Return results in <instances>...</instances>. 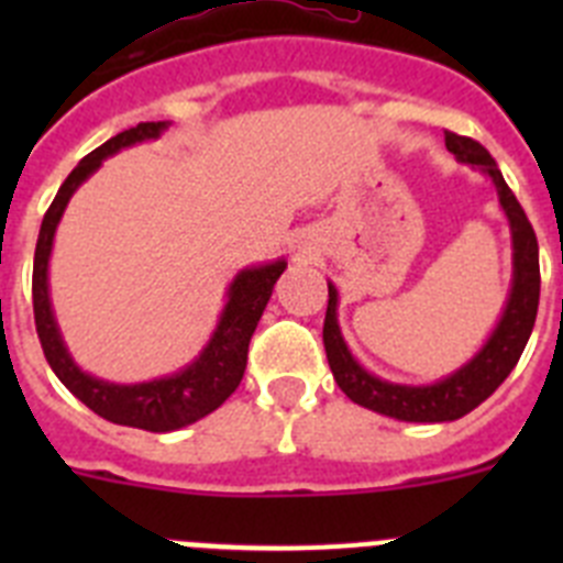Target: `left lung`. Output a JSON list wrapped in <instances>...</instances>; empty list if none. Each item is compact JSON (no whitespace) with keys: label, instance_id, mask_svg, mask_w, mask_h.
I'll return each instance as SVG.
<instances>
[{"label":"left lung","instance_id":"1","mask_svg":"<svg viewBox=\"0 0 563 563\" xmlns=\"http://www.w3.org/2000/svg\"><path fill=\"white\" fill-rule=\"evenodd\" d=\"M445 148L460 163L479 168L482 174L490 177L496 194H499L501 211L510 222V239H514V282H510L501 318L496 321L487 341L482 343V350L471 361L462 363L460 369L437 383L409 386V383L383 380L369 369H363L343 341L341 327H338V290L332 282H327L330 301H327L324 318V350L332 377L352 402L402 422H451L474 411L514 372L527 341H530L536 312H539V242H536L533 225L527 222V213L521 211L519 200L507 188L499 166L482 143L445 132Z\"/></svg>","mask_w":563,"mask_h":563}]
</instances>
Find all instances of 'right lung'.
Wrapping results in <instances>:
<instances>
[{
	"instance_id": "obj_1",
	"label": "right lung",
	"mask_w": 563,
	"mask_h": 563,
	"mask_svg": "<svg viewBox=\"0 0 563 563\" xmlns=\"http://www.w3.org/2000/svg\"><path fill=\"white\" fill-rule=\"evenodd\" d=\"M168 126H172L168 121L137 123V126L109 137L96 152H89L69 172L53 206L44 213L36 256H33V316H36V332L49 369L56 372L58 380L98 417L118 422V426L154 431V434H166V431H177L202 420L236 391L247 366V343H251L258 318L271 301L273 285L287 267L285 258H276L267 265H251L239 271L228 285V301L220 312L217 330L211 332L200 355L174 375L143 383H109L84 372L73 361L62 330H58L53 301H49V253H53V239H56L64 208H67L69 197L78 191V186L89 180V174H96L107 157L134 146V143L157 141Z\"/></svg>"
}]
</instances>
